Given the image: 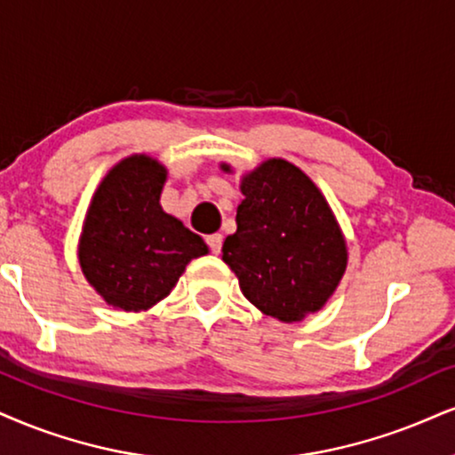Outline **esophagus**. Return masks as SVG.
<instances>
[{"label":"esophagus","instance_id":"1","mask_svg":"<svg viewBox=\"0 0 455 455\" xmlns=\"http://www.w3.org/2000/svg\"><path fill=\"white\" fill-rule=\"evenodd\" d=\"M206 244H209V249L212 253H221V246H223V236L221 234H211V236H206Z\"/></svg>","mask_w":455,"mask_h":455}]
</instances>
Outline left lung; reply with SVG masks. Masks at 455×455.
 <instances>
[{
    "label": "left lung",
    "mask_w": 455,
    "mask_h": 455,
    "mask_svg": "<svg viewBox=\"0 0 455 455\" xmlns=\"http://www.w3.org/2000/svg\"><path fill=\"white\" fill-rule=\"evenodd\" d=\"M240 192L238 228L221 251L246 299L283 323L321 310L347 263L344 234L321 189L295 164L272 158L243 177Z\"/></svg>",
    "instance_id": "1"
}]
</instances>
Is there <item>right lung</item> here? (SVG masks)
<instances>
[{
  "label": "right lung",
  "mask_w": 455,
  "mask_h": 455,
  "mask_svg": "<svg viewBox=\"0 0 455 455\" xmlns=\"http://www.w3.org/2000/svg\"><path fill=\"white\" fill-rule=\"evenodd\" d=\"M166 168L149 156L117 162L100 181L84 221L80 266L109 306L148 310L171 293L185 266L209 253L198 234L162 211Z\"/></svg>",
  "instance_id": "right-lung-1"
}]
</instances>
